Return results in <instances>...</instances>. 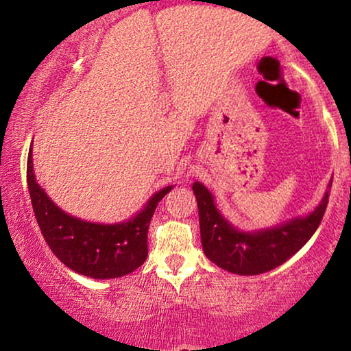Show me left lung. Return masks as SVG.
Segmentation results:
<instances>
[{"instance_id": "1", "label": "left lung", "mask_w": 351, "mask_h": 351, "mask_svg": "<svg viewBox=\"0 0 351 351\" xmlns=\"http://www.w3.org/2000/svg\"><path fill=\"white\" fill-rule=\"evenodd\" d=\"M332 186V183L328 184ZM199 213L203 251L211 263L239 276H257L291 259L313 236L328 204V191L308 216L261 231H239L217 211L213 195L204 184H193Z\"/></svg>"}]
</instances>
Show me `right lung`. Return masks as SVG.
<instances>
[{
    "label": "right lung",
    "instance_id": "add662e5",
    "mask_svg": "<svg viewBox=\"0 0 351 351\" xmlns=\"http://www.w3.org/2000/svg\"><path fill=\"white\" fill-rule=\"evenodd\" d=\"M26 175L36 221L51 251L64 265L92 279H115L134 272L145 263L152 216L173 186L156 191L132 219L117 224H99L67 215L52 203L36 181L33 147L27 155Z\"/></svg>",
    "mask_w": 351,
    "mask_h": 351
}]
</instances>
